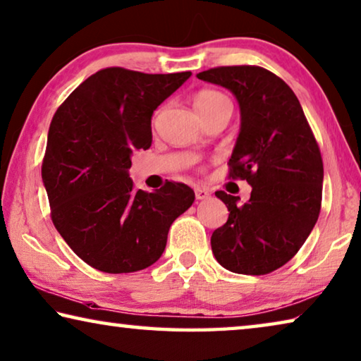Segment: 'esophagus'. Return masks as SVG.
Instances as JSON below:
<instances>
[{
    "label": "esophagus",
    "instance_id": "obj_1",
    "mask_svg": "<svg viewBox=\"0 0 361 361\" xmlns=\"http://www.w3.org/2000/svg\"><path fill=\"white\" fill-rule=\"evenodd\" d=\"M194 192H196L197 201H204V199H209L210 197V192H209L207 188H196V190H194Z\"/></svg>",
    "mask_w": 361,
    "mask_h": 361
}]
</instances>
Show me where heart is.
Listing matches in <instances>:
<instances>
[{"instance_id": "obj_1", "label": "heart", "mask_w": 361, "mask_h": 361, "mask_svg": "<svg viewBox=\"0 0 361 361\" xmlns=\"http://www.w3.org/2000/svg\"><path fill=\"white\" fill-rule=\"evenodd\" d=\"M221 98H225V96L220 94L219 91H212V90H202L199 91V93L194 96V107L197 109H204L210 104H214L215 101H219Z\"/></svg>"}]
</instances>
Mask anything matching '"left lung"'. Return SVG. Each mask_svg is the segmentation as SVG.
<instances>
[{
    "mask_svg": "<svg viewBox=\"0 0 361 361\" xmlns=\"http://www.w3.org/2000/svg\"><path fill=\"white\" fill-rule=\"evenodd\" d=\"M199 80L236 96L241 128L230 178L252 186L250 199L216 191L228 220L212 234L216 262L239 274H267L299 252L322 209L323 160L294 91L259 66L215 67Z\"/></svg>",
    "mask_w": 361,
    "mask_h": 361,
    "instance_id": "obj_1",
    "label": "left lung"
}]
</instances>
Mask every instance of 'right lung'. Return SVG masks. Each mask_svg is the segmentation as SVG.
Here are the masks:
<instances>
[{
    "label": "right lung",
    "instance_id": "right-lung-1",
    "mask_svg": "<svg viewBox=\"0 0 361 361\" xmlns=\"http://www.w3.org/2000/svg\"><path fill=\"white\" fill-rule=\"evenodd\" d=\"M191 72L107 67L72 91L51 120L42 178L51 219L73 252L104 273L156 263L175 219L194 202L185 183L135 190L131 154L149 149L151 117Z\"/></svg>",
    "mask_w": 361,
    "mask_h": 361
}]
</instances>
